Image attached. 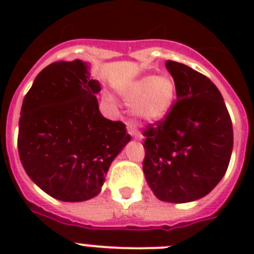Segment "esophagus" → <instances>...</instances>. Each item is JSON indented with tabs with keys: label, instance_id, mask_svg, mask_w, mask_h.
Returning a JSON list of instances; mask_svg holds the SVG:
<instances>
[{
	"label": "esophagus",
	"instance_id": "esophagus-1",
	"mask_svg": "<svg viewBox=\"0 0 254 254\" xmlns=\"http://www.w3.org/2000/svg\"><path fill=\"white\" fill-rule=\"evenodd\" d=\"M127 131L130 133L134 138H141V134H139V131L137 130V127H135V125L131 121H127Z\"/></svg>",
	"mask_w": 254,
	"mask_h": 254
}]
</instances>
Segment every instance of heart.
<instances>
[{
  "mask_svg": "<svg viewBox=\"0 0 254 254\" xmlns=\"http://www.w3.org/2000/svg\"><path fill=\"white\" fill-rule=\"evenodd\" d=\"M133 101V113L143 120H158L166 115L175 97V83L169 76H143L123 89Z\"/></svg>",
  "mask_w": 254,
  "mask_h": 254,
  "instance_id": "b5f03b06",
  "label": "heart"
}]
</instances>
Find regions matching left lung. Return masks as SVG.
I'll use <instances>...</instances> for the list:
<instances>
[{
  "mask_svg": "<svg viewBox=\"0 0 254 254\" xmlns=\"http://www.w3.org/2000/svg\"><path fill=\"white\" fill-rule=\"evenodd\" d=\"M166 68L177 101L165 119L142 130V169L159 200L187 203L205 196L224 177L232 154V121L208 77L178 62L167 61Z\"/></svg>",
  "mask_w": 254,
  "mask_h": 254,
  "instance_id": "obj_1",
  "label": "left lung"
}]
</instances>
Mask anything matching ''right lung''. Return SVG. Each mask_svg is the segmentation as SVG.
<instances>
[{
  "label": "right lung",
  "mask_w": 254,
  "mask_h": 254,
  "mask_svg": "<svg viewBox=\"0 0 254 254\" xmlns=\"http://www.w3.org/2000/svg\"><path fill=\"white\" fill-rule=\"evenodd\" d=\"M100 91L76 59L42 69L23 99L19 159L30 179L58 200L96 196L112 161L130 141L125 124L100 113Z\"/></svg>",
  "instance_id": "add662e5"
}]
</instances>
